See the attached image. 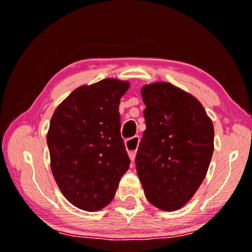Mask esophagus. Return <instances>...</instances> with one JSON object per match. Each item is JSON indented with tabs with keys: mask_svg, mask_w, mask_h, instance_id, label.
<instances>
[{
	"mask_svg": "<svg viewBox=\"0 0 252 252\" xmlns=\"http://www.w3.org/2000/svg\"><path fill=\"white\" fill-rule=\"evenodd\" d=\"M139 142H140L139 136H133V137H130V139L125 141L126 149H127V151H128V156L132 161H134V159H135L136 150H137V147H139Z\"/></svg>",
	"mask_w": 252,
	"mask_h": 252,
	"instance_id": "obj_1",
	"label": "esophagus"
}]
</instances>
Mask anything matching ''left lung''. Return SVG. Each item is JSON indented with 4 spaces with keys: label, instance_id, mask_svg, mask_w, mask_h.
I'll list each match as a JSON object with an SVG mask.
<instances>
[{
    "label": "left lung",
    "instance_id": "left-lung-1",
    "mask_svg": "<svg viewBox=\"0 0 252 252\" xmlns=\"http://www.w3.org/2000/svg\"><path fill=\"white\" fill-rule=\"evenodd\" d=\"M147 129L137 149L136 171L151 204L174 211L204 180L213 154L215 129L204 108L168 82L141 91Z\"/></svg>",
    "mask_w": 252,
    "mask_h": 252
}]
</instances>
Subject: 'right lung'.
I'll use <instances>...</instances> for the list:
<instances>
[{
  "label": "right lung",
  "instance_id": "1",
  "mask_svg": "<svg viewBox=\"0 0 252 252\" xmlns=\"http://www.w3.org/2000/svg\"><path fill=\"white\" fill-rule=\"evenodd\" d=\"M128 88L117 79L81 86L50 120L47 143L54 178L67 201L85 211L108 205L129 168L118 108Z\"/></svg>",
  "mask_w": 252,
  "mask_h": 252
}]
</instances>
